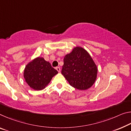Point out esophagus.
Masks as SVG:
<instances>
[{"label": "esophagus", "instance_id": "esophagus-1", "mask_svg": "<svg viewBox=\"0 0 131 131\" xmlns=\"http://www.w3.org/2000/svg\"><path fill=\"white\" fill-rule=\"evenodd\" d=\"M56 69H57V70L58 72H61V68H60V67H57L56 68Z\"/></svg>", "mask_w": 131, "mask_h": 131}]
</instances>
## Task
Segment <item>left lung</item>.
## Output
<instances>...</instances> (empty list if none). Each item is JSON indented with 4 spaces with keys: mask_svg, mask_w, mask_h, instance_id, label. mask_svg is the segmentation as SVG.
<instances>
[{
    "mask_svg": "<svg viewBox=\"0 0 131 131\" xmlns=\"http://www.w3.org/2000/svg\"><path fill=\"white\" fill-rule=\"evenodd\" d=\"M61 73L69 84L79 90L92 87L97 79V69L93 58L83 48L74 47L63 59Z\"/></svg>",
    "mask_w": 131,
    "mask_h": 131,
    "instance_id": "1",
    "label": "left lung"
}]
</instances>
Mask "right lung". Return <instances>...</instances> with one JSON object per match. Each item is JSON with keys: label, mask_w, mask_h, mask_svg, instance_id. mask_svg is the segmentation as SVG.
Listing matches in <instances>:
<instances>
[{"label": "right lung", "mask_w": 131, "mask_h": 131, "mask_svg": "<svg viewBox=\"0 0 131 131\" xmlns=\"http://www.w3.org/2000/svg\"><path fill=\"white\" fill-rule=\"evenodd\" d=\"M58 73L49 62L45 61L43 57H38L26 66L23 76L31 88L35 90H41L46 88L52 78Z\"/></svg>", "instance_id": "add662e5"}]
</instances>
